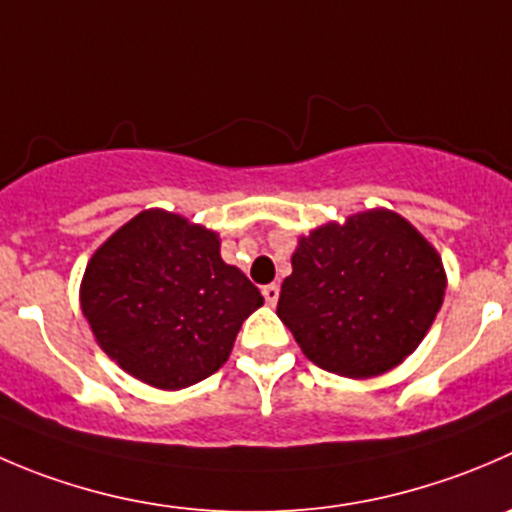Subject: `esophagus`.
Returning <instances> with one entry per match:
<instances>
[{
  "mask_svg": "<svg viewBox=\"0 0 512 512\" xmlns=\"http://www.w3.org/2000/svg\"><path fill=\"white\" fill-rule=\"evenodd\" d=\"M262 297H265L267 305H277V300H280V287L265 285V287H262Z\"/></svg>",
  "mask_w": 512,
  "mask_h": 512,
  "instance_id": "obj_1",
  "label": "esophagus"
}]
</instances>
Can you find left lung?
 I'll list each match as a JSON object with an SVG mask.
<instances>
[{
	"instance_id": "8db88e82",
	"label": "left lung",
	"mask_w": 512,
	"mask_h": 512,
	"mask_svg": "<svg viewBox=\"0 0 512 512\" xmlns=\"http://www.w3.org/2000/svg\"><path fill=\"white\" fill-rule=\"evenodd\" d=\"M443 297L435 247L395 212L372 210L302 237L277 315L317 367L372 377L420 345Z\"/></svg>"
}]
</instances>
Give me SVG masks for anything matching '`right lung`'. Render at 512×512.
<instances>
[{
  "instance_id": "add662e5",
  "label": "right lung",
  "mask_w": 512,
  "mask_h": 512,
  "mask_svg": "<svg viewBox=\"0 0 512 512\" xmlns=\"http://www.w3.org/2000/svg\"><path fill=\"white\" fill-rule=\"evenodd\" d=\"M262 295L225 265L215 232L185 217L145 210L92 255L82 312L99 347L152 388L180 390L230 357Z\"/></svg>"
}]
</instances>
